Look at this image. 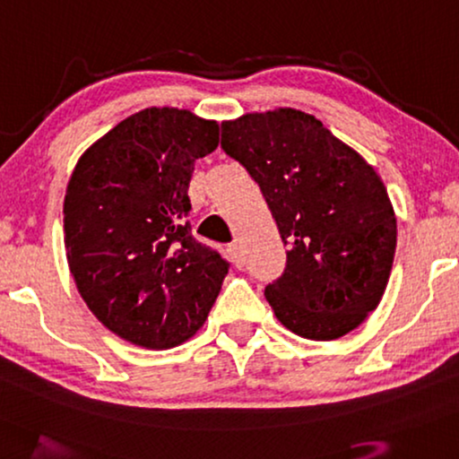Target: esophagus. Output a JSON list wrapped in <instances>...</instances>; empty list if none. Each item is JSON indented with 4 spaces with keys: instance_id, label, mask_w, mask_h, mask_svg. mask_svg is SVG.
Segmentation results:
<instances>
[{
    "instance_id": "1",
    "label": "esophagus",
    "mask_w": 459,
    "mask_h": 459,
    "mask_svg": "<svg viewBox=\"0 0 459 459\" xmlns=\"http://www.w3.org/2000/svg\"><path fill=\"white\" fill-rule=\"evenodd\" d=\"M229 255H230V259H232V264L237 265V268H241L243 265V262H245V257H243V249H241V245L238 243H230L229 245Z\"/></svg>"
}]
</instances>
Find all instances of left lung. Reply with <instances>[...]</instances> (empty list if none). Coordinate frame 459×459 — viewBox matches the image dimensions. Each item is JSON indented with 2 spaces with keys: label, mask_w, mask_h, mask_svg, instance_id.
Segmentation results:
<instances>
[{
  "label": "left lung",
  "mask_w": 459,
  "mask_h": 459,
  "mask_svg": "<svg viewBox=\"0 0 459 459\" xmlns=\"http://www.w3.org/2000/svg\"><path fill=\"white\" fill-rule=\"evenodd\" d=\"M222 148L262 189L286 251L265 299L286 330L338 340L377 309L398 224L381 177L357 150L299 108L222 123Z\"/></svg>",
  "instance_id": "left-lung-1"
}]
</instances>
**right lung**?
<instances>
[{
	"label": "right lung",
	"instance_id": "add662e5",
	"mask_svg": "<svg viewBox=\"0 0 459 459\" xmlns=\"http://www.w3.org/2000/svg\"><path fill=\"white\" fill-rule=\"evenodd\" d=\"M218 121L148 107L92 143L64 200L67 265L88 309L129 344L167 351L208 319L229 264L191 237L189 181Z\"/></svg>",
	"mask_w": 459,
	"mask_h": 459
}]
</instances>
